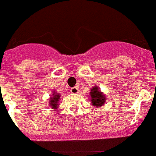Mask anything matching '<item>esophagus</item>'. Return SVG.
<instances>
[{
  "mask_svg": "<svg viewBox=\"0 0 156 156\" xmlns=\"http://www.w3.org/2000/svg\"><path fill=\"white\" fill-rule=\"evenodd\" d=\"M70 91H71L72 94H77L79 93V89H78V87H74L71 88Z\"/></svg>",
  "mask_w": 156,
  "mask_h": 156,
  "instance_id": "esophagus-1",
  "label": "esophagus"
}]
</instances>
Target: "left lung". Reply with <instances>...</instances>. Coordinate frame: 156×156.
<instances>
[{
    "instance_id": "obj_1",
    "label": "left lung",
    "mask_w": 156,
    "mask_h": 156,
    "mask_svg": "<svg viewBox=\"0 0 156 156\" xmlns=\"http://www.w3.org/2000/svg\"><path fill=\"white\" fill-rule=\"evenodd\" d=\"M90 100H91V104L94 106H96V107H100L101 105H104L105 101H106L105 96L104 94L102 92H101L99 90L98 87L97 86L93 87L90 92Z\"/></svg>"
}]
</instances>
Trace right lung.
<instances>
[{"mask_svg": "<svg viewBox=\"0 0 156 156\" xmlns=\"http://www.w3.org/2000/svg\"><path fill=\"white\" fill-rule=\"evenodd\" d=\"M51 95L52 96L50 98V101H49V104H50V106L51 107L52 109L56 110L58 108V101L60 99V94L54 91L51 94Z\"/></svg>", "mask_w": 156, "mask_h": 156, "instance_id": "add662e5", "label": "right lung"}]
</instances>
